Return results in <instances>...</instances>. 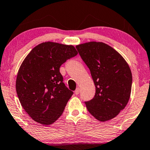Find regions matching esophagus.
<instances>
[{
  "label": "esophagus",
  "mask_w": 150,
  "mask_h": 150,
  "mask_svg": "<svg viewBox=\"0 0 150 150\" xmlns=\"http://www.w3.org/2000/svg\"><path fill=\"white\" fill-rule=\"evenodd\" d=\"M75 93L76 94V95H79L80 93V88L79 87H77L76 89L75 90Z\"/></svg>",
  "instance_id": "esophagus-1"
}]
</instances>
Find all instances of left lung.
Returning <instances> with one entry per match:
<instances>
[{
	"instance_id": "left-lung-1",
	"label": "left lung",
	"mask_w": 150,
	"mask_h": 150,
	"mask_svg": "<svg viewBox=\"0 0 150 150\" xmlns=\"http://www.w3.org/2000/svg\"><path fill=\"white\" fill-rule=\"evenodd\" d=\"M76 48L89 67L96 87L93 99L85 102L87 110L100 122L115 117L130 99L132 77L128 64L103 42H87Z\"/></svg>"
}]
</instances>
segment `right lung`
Here are the masks:
<instances>
[{
	"instance_id": "obj_1",
	"label": "right lung",
	"mask_w": 150,
	"mask_h": 150,
	"mask_svg": "<svg viewBox=\"0 0 150 150\" xmlns=\"http://www.w3.org/2000/svg\"><path fill=\"white\" fill-rule=\"evenodd\" d=\"M77 54L71 45L44 42L33 48L20 65L16 92L24 110L36 122L50 125L62 115L73 91L63 83L59 68Z\"/></svg>"
}]
</instances>
